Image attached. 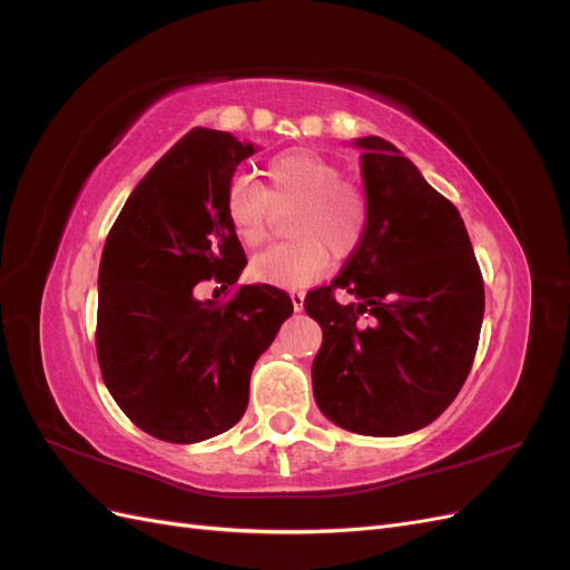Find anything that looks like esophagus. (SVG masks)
Here are the masks:
<instances>
[{
	"mask_svg": "<svg viewBox=\"0 0 570 570\" xmlns=\"http://www.w3.org/2000/svg\"><path fill=\"white\" fill-rule=\"evenodd\" d=\"M289 299H292V308H295V312L299 314L302 308H304V292L302 289H292L289 292Z\"/></svg>",
	"mask_w": 570,
	"mask_h": 570,
	"instance_id": "1",
	"label": "esophagus"
}]
</instances>
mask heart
Masks as SVG:
<instances>
[{
  "mask_svg": "<svg viewBox=\"0 0 570 570\" xmlns=\"http://www.w3.org/2000/svg\"><path fill=\"white\" fill-rule=\"evenodd\" d=\"M264 176L266 189L235 178L223 199L228 226L245 247H256L266 237L268 204H297L289 220V235L295 239L254 254L249 262L254 281L304 287L331 266L327 248L344 258L361 245L368 226V204L354 185L342 183L337 164L316 151L289 149L266 164Z\"/></svg>",
  "mask_w": 570,
  "mask_h": 570,
  "instance_id": "obj_1",
  "label": "heart"
}]
</instances>
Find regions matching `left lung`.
I'll use <instances>...</instances> for the list:
<instances>
[{
    "mask_svg": "<svg viewBox=\"0 0 570 570\" xmlns=\"http://www.w3.org/2000/svg\"><path fill=\"white\" fill-rule=\"evenodd\" d=\"M368 226L331 285L308 292L323 331L312 366L325 419L396 438L454 402L478 350L485 287L456 206L383 137H356ZM335 291L353 297L347 305Z\"/></svg>",
    "mask_w": 570,
    "mask_h": 570,
    "instance_id": "1",
    "label": "left lung"
}]
</instances>
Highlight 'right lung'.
<instances>
[{
  "instance_id": "obj_1",
  "label": "right lung",
  "mask_w": 570,
  "mask_h": 570,
  "mask_svg": "<svg viewBox=\"0 0 570 570\" xmlns=\"http://www.w3.org/2000/svg\"><path fill=\"white\" fill-rule=\"evenodd\" d=\"M256 149L189 130L137 183L101 252V377L120 411L164 442L195 444L243 419L256 358L292 316L287 292L271 285H243L226 304L195 295L202 281L235 285L247 266L223 199Z\"/></svg>"
}]
</instances>
